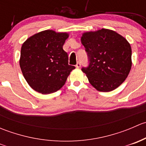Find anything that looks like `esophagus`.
Segmentation results:
<instances>
[{"mask_svg": "<svg viewBox=\"0 0 146 146\" xmlns=\"http://www.w3.org/2000/svg\"><path fill=\"white\" fill-rule=\"evenodd\" d=\"M80 66H81V64H80V62H79V61H78V62L77 63V64L76 65V68H80Z\"/></svg>", "mask_w": 146, "mask_h": 146, "instance_id": "obj_1", "label": "esophagus"}]
</instances>
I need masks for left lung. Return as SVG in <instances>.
<instances>
[{
    "mask_svg": "<svg viewBox=\"0 0 146 146\" xmlns=\"http://www.w3.org/2000/svg\"><path fill=\"white\" fill-rule=\"evenodd\" d=\"M88 66L82 67L90 83L100 92L118 88L127 78L131 68V48L125 38L110 29L84 33Z\"/></svg>",
    "mask_w": 146,
    "mask_h": 146,
    "instance_id": "8db88e82",
    "label": "left lung"
}]
</instances>
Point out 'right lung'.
<instances>
[{
    "instance_id": "add662e5",
    "label": "right lung",
    "mask_w": 146,
    "mask_h": 146,
    "mask_svg": "<svg viewBox=\"0 0 146 146\" xmlns=\"http://www.w3.org/2000/svg\"><path fill=\"white\" fill-rule=\"evenodd\" d=\"M67 33L45 30L26 40L21 48L20 66L26 81L36 92L49 94L61 89L72 70L63 49Z\"/></svg>"
}]
</instances>
